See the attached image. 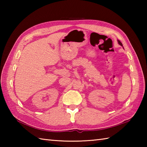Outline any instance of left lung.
<instances>
[{
	"label": "left lung",
	"mask_w": 147,
	"mask_h": 147,
	"mask_svg": "<svg viewBox=\"0 0 147 147\" xmlns=\"http://www.w3.org/2000/svg\"><path fill=\"white\" fill-rule=\"evenodd\" d=\"M117 42H118V43H119V44L121 46H122V47H123V44H122V43L119 41V40H117Z\"/></svg>",
	"instance_id": "obj_1"
}]
</instances>
